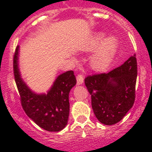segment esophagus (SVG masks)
I'll list each match as a JSON object with an SVG mask.
<instances>
[{
    "label": "esophagus",
    "instance_id": "obj_1",
    "mask_svg": "<svg viewBox=\"0 0 152 152\" xmlns=\"http://www.w3.org/2000/svg\"><path fill=\"white\" fill-rule=\"evenodd\" d=\"M84 82V77L82 75H78L77 76V85H80Z\"/></svg>",
    "mask_w": 152,
    "mask_h": 152
}]
</instances>
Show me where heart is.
Listing matches in <instances>:
<instances>
[{
  "mask_svg": "<svg viewBox=\"0 0 152 152\" xmlns=\"http://www.w3.org/2000/svg\"><path fill=\"white\" fill-rule=\"evenodd\" d=\"M105 36L104 33H96L84 47L85 51L96 49L91 59V67L96 71H101L108 68L117 49L116 39L112 36L106 38Z\"/></svg>",
  "mask_w": 152,
  "mask_h": 152,
  "instance_id": "b5f03b06",
  "label": "heart"
}]
</instances>
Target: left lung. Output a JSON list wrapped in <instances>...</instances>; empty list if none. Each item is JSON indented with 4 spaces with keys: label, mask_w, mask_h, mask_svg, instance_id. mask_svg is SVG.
Here are the masks:
<instances>
[{
    "label": "left lung",
    "mask_w": 152,
    "mask_h": 152,
    "mask_svg": "<svg viewBox=\"0 0 152 152\" xmlns=\"http://www.w3.org/2000/svg\"><path fill=\"white\" fill-rule=\"evenodd\" d=\"M136 79L135 55L108 73L85 77L93 110L100 123L114 125L126 116L135 102Z\"/></svg>",
    "instance_id": "left-lung-1"
}]
</instances>
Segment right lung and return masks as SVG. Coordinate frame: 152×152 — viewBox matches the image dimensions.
<instances>
[{"label":"right lung","mask_w":152,"mask_h":152,"mask_svg":"<svg viewBox=\"0 0 152 152\" xmlns=\"http://www.w3.org/2000/svg\"><path fill=\"white\" fill-rule=\"evenodd\" d=\"M19 50L17 45L13 56V73L23 110L42 129L49 132L61 131L68 123L69 92L77 82L74 72L68 71L58 75L47 94H36L21 77Z\"/></svg>","instance_id":"add662e5"}]
</instances>
